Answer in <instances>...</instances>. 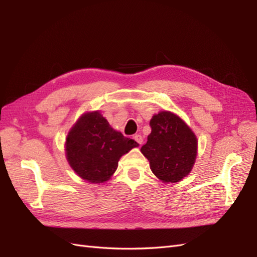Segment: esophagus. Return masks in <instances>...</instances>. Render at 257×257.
<instances>
[{"instance_id":"esophagus-1","label":"esophagus","mask_w":257,"mask_h":257,"mask_svg":"<svg viewBox=\"0 0 257 257\" xmlns=\"http://www.w3.org/2000/svg\"><path fill=\"white\" fill-rule=\"evenodd\" d=\"M134 139L136 140V141H137V143L141 146V144H143L144 143V138H143V136H141V135H135L134 136Z\"/></svg>"}]
</instances>
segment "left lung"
I'll list each match as a JSON object with an SVG mask.
<instances>
[{
  "mask_svg": "<svg viewBox=\"0 0 257 257\" xmlns=\"http://www.w3.org/2000/svg\"><path fill=\"white\" fill-rule=\"evenodd\" d=\"M151 134L141 154L151 171L165 183H177L192 170L198 155V139L178 114L163 110L150 120Z\"/></svg>",
  "mask_w": 257,
  "mask_h": 257,
  "instance_id": "obj_1",
  "label": "left lung"
}]
</instances>
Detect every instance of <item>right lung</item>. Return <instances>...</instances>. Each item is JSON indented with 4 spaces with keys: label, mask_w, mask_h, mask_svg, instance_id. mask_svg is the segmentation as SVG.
I'll return each mask as SVG.
<instances>
[{
    "label": "right lung",
    "mask_w": 257,
    "mask_h": 257,
    "mask_svg": "<svg viewBox=\"0 0 257 257\" xmlns=\"http://www.w3.org/2000/svg\"><path fill=\"white\" fill-rule=\"evenodd\" d=\"M139 144L114 130L100 111L81 114L67 134L65 154L70 168L89 183L108 181L123 155Z\"/></svg>",
    "instance_id": "obj_1"
}]
</instances>
